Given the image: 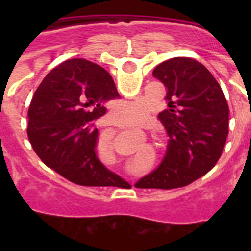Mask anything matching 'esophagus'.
Instances as JSON below:
<instances>
[{
  "mask_svg": "<svg viewBox=\"0 0 251 251\" xmlns=\"http://www.w3.org/2000/svg\"><path fill=\"white\" fill-rule=\"evenodd\" d=\"M110 122H112V124H115V126H118L119 124V122H118V119L115 118L114 115H110Z\"/></svg>",
  "mask_w": 251,
  "mask_h": 251,
  "instance_id": "1",
  "label": "esophagus"
}]
</instances>
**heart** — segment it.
Returning a JSON list of instances; mask_svg holds the SVG:
<instances>
[{
    "label": "heart",
    "mask_w": 251,
    "mask_h": 251,
    "mask_svg": "<svg viewBox=\"0 0 251 251\" xmlns=\"http://www.w3.org/2000/svg\"><path fill=\"white\" fill-rule=\"evenodd\" d=\"M115 114L127 124H139L147 119L148 105L143 100L122 101L114 108Z\"/></svg>",
    "instance_id": "1"
}]
</instances>
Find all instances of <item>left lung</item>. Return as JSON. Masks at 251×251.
Wrapping results in <instances>:
<instances>
[{
    "instance_id": "1",
    "label": "left lung",
    "mask_w": 251,
    "mask_h": 251,
    "mask_svg": "<svg viewBox=\"0 0 251 251\" xmlns=\"http://www.w3.org/2000/svg\"><path fill=\"white\" fill-rule=\"evenodd\" d=\"M165 84L168 109L159 119L170 136L167 154L138 188L185 187L211 170L229 134V106L220 85L201 63L174 57L153 70Z\"/></svg>"
}]
</instances>
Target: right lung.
Returning a JSON list of instances; mask_svg holds the SVG:
<instances>
[{
  "instance_id": "right-lung-1",
  "label": "right lung",
  "mask_w": 251,
  "mask_h": 251,
  "mask_svg": "<svg viewBox=\"0 0 251 251\" xmlns=\"http://www.w3.org/2000/svg\"><path fill=\"white\" fill-rule=\"evenodd\" d=\"M119 97L109 73L85 59L66 60L44 77L28 108L27 136L48 167L80 186L127 183L95 156V121Z\"/></svg>"
}]
</instances>
